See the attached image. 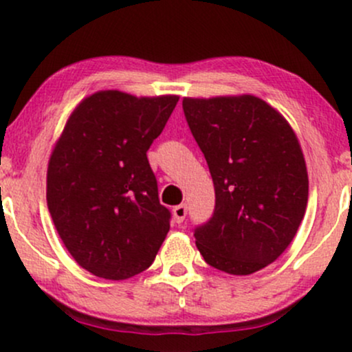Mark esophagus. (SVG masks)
<instances>
[{"label":"esophagus","instance_id":"esophagus-1","mask_svg":"<svg viewBox=\"0 0 352 352\" xmlns=\"http://www.w3.org/2000/svg\"><path fill=\"white\" fill-rule=\"evenodd\" d=\"M172 213L173 220H175L177 223H182V221L185 220V217H187V207H185V205H177V207L172 210Z\"/></svg>","mask_w":352,"mask_h":352}]
</instances>
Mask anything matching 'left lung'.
Returning a JSON list of instances; mask_svg holds the SVG:
<instances>
[{
  "instance_id": "obj_1",
  "label": "left lung",
  "mask_w": 352,
  "mask_h": 352,
  "mask_svg": "<svg viewBox=\"0 0 352 352\" xmlns=\"http://www.w3.org/2000/svg\"><path fill=\"white\" fill-rule=\"evenodd\" d=\"M190 131L215 187V210L195 228L210 266L252 274L288 248L308 205V170L292 125L252 94L184 98Z\"/></svg>"
}]
</instances>
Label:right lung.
Returning <instances> with one entry per match:
<instances>
[{
  "label": "right lung",
  "mask_w": 352,
  "mask_h": 352,
  "mask_svg": "<svg viewBox=\"0 0 352 352\" xmlns=\"http://www.w3.org/2000/svg\"><path fill=\"white\" fill-rule=\"evenodd\" d=\"M179 96L99 91L78 104L47 164V208L79 266L127 280L155 260L170 230L147 151Z\"/></svg>",
  "instance_id": "obj_1"
}]
</instances>
